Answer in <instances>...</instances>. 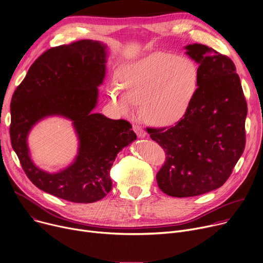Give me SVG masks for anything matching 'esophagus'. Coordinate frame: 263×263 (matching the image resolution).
Segmentation results:
<instances>
[{
	"label": "esophagus",
	"mask_w": 263,
	"mask_h": 263,
	"mask_svg": "<svg viewBox=\"0 0 263 263\" xmlns=\"http://www.w3.org/2000/svg\"><path fill=\"white\" fill-rule=\"evenodd\" d=\"M133 130H134V132L136 133V135H137L138 137L143 138V137L146 136L145 130H144L141 126H139V125H134V126H133Z\"/></svg>",
	"instance_id": "34e87169"
}]
</instances>
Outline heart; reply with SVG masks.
Segmentation results:
<instances>
[{
  "label": "heart",
  "mask_w": 263,
  "mask_h": 263,
  "mask_svg": "<svg viewBox=\"0 0 263 263\" xmlns=\"http://www.w3.org/2000/svg\"><path fill=\"white\" fill-rule=\"evenodd\" d=\"M119 86L109 92L112 107L133 115L142 102L144 118L152 125L169 126L180 121L191 108L200 83L198 64L189 57L153 52L122 65Z\"/></svg>",
  "instance_id": "heart-1"
}]
</instances>
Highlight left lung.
Masks as SVG:
<instances>
[{
    "label": "left lung",
    "mask_w": 263,
    "mask_h": 263,
    "mask_svg": "<svg viewBox=\"0 0 263 263\" xmlns=\"http://www.w3.org/2000/svg\"><path fill=\"white\" fill-rule=\"evenodd\" d=\"M185 49L199 64L196 98L173 127L147 130L167 154L157 185L176 198L200 196L227 181L246 147L248 114L234 62L203 44Z\"/></svg>",
    "instance_id": "1"
}]
</instances>
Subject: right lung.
<instances>
[{
    "label": "right lung",
    "mask_w": 263,
    "mask_h": 263,
    "mask_svg": "<svg viewBox=\"0 0 263 263\" xmlns=\"http://www.w3.org/2000/svg\"><path fill=\"white\" fill-rule=\"evenodd\" d=\"M107 48L99 41L80 40L47 49L31 64L11 99V146L27 178L69 202L93 203L106 197L118 152L136 139L127 120L92 112L106 77ZM49 116L71 120L80 142L74 162L55 174L33 164L27 145L32 127Z\"/></svg>",
    "instance_id": "obj_1"
}]
</instances>
